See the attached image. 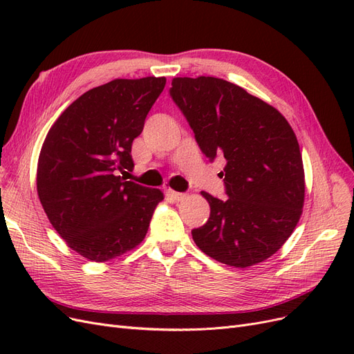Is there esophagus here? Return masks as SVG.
I'll use <instances>...</instances> for the list:
<instances>
[{
	"instance_id": "1",
	"label": "esophagus",
	"mask_w": 354,
	"mask_h": 354,
	"mask_svg": "<svg viewBox=\"0 0 354 354\" xmlns=\"http://www.w3.org/2000/svg\"><path fill=\"white\" fill-rule=\"evenodd\" d=\"M167 198L173 202H178L186 198V194H180V192H174V190H167Z\"/></svg>"
}]
</instances>
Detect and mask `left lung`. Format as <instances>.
<instances>
[{
	"label": "left lung",
	"mask_w": 354,
	"mask_h": 354,
	"mask_svg": "<svg viewBox=\"0 0 354 354\" xmlns=\"http://www.w3.org/2000/svg\"><path fill=\"white\" fill-rule=\"evenodd\" d=\"M169 94L211 160L224 156L227 199L201 195L208 221L192 230L198 248L245 269L272 257L303 214L304 167L285 116L242 87L214 77L173 78Z\"/></svg>",
	"instance_id": "8db88e82"
}]
</instances>
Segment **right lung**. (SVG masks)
<instances>
[{
  "label": "right lung",
  "mask_w": 354,
  "mask_h": 354,
  "mask_svg": "<svg viewBox=\"0 0 354 354\" xmlns=\"http://www.w3.org/2000/svg\"><path fill=\"white\" fill-rule=\"evenodd\" d=\"M164 77L113 80L62 112L42 143L37 190L51 226L71 250L95 263L145 239L159 189L125 181L133 140L165 87Z\"/></svg>",
  "instance_id": "1"
}]
</instances>
